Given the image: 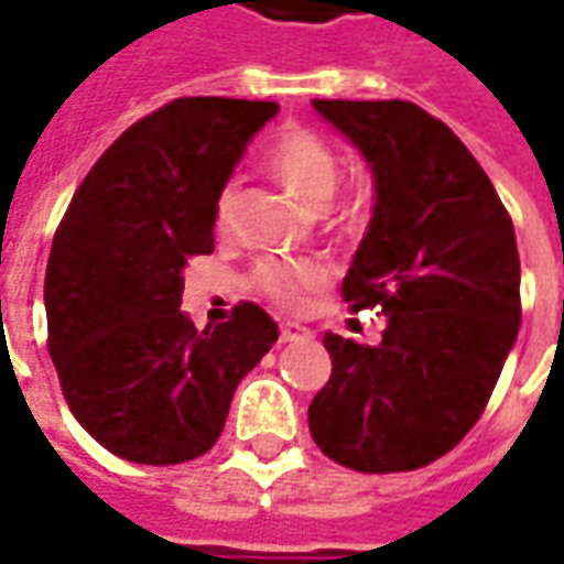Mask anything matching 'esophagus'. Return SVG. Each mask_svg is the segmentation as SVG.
Instances as JSON below:
<instances>
[{"label":"esophagus","instance_id":"1","mask_svg":"<svg viewBox=\"0 0 564 564\" xmlns=\"http://www.w3.org/2000/svg\"><path fill=\"white\" fill-rule=\"evenodd\" d=\"M305 338H311V329H305L302 323L286 319L281 326V341H305Z\"/></svg>","mask_w":564,"mask_h":564}]
</instances>
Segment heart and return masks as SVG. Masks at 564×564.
Returning <instances> with one entry per match:
<instances>
[{
  "mask_svg": "<svg viewBox=\"0 0 564 564\" xmlns=\"http://www.w3.org/2000/svg\"><path fill=\"white\" fill-rule=\"evenodd\" d=\"M269 172L281 181L299 202L311 208H323L338 186V156L323 135L311 129L290 127L269 144L265 153ZM232 217V189H223L214 208V229L223 235ZM326 265L314 259L299 262H262L257 269V283L262 293L286 307L305 305L311 295L326 283Z\"/></svg>",
  "mask_w": 564,
  "mask_h": 564,
  "instance_id": "b5f03b06",
  "label": "heart"
}]
</instances>
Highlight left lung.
<instances>
[{"label": "left lung", "instance_id": "8db88e82", "mask_svg": "<svg viewBox=\"0 0 564 564\" xmlns=\"http://www.w3.org/2000/svg\"><path fill=\"white\" fill-rule=\"evenodd\" d=\"M375 177L341 295L380 305L375 347L326 332L332 378L307 408L317 447L366 474L414 471L468 435L520 332L508 210L453 129L402 99H314Z\"/></svg>", "mask_w": 564, "mask_h": 564}]
</instances>
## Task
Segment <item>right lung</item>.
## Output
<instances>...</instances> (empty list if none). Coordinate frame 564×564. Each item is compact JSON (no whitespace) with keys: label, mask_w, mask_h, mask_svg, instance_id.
I'll use <instances>...</instances> for the list:
<instances>
[{"label":"right lung","mask_w":564,"mask_h":564,"mask_svg":"<svg viewBox=\"0 0 564 564\" xmlns=\"http://www.w3.org/2000/svg\"><path fill=\"white\" fill-rule=\"evenodd\" d=\"M274 102L193 96L105 150L59 223L44 274L47 350L72 414L139 465L208 453L238 383L278 323L241 302L196 329L181 311L186 259L214 250V208Z\"/></svg>","instance_id":"right-lung-1"}]
</instances>
